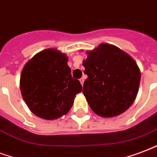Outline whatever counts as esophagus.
Returning a JSON list of instances; mask_svg holds the SVG:
<instances>
[{
	"mask_svg": "<svg viewBox=\"0 0 157 157\" xmlns=\"http://www.w3.org/2000/svg\"><path fill=\"white\" fill-rule=\"evenodd\" d=\"M79 81H80V83H81V84H82V85H83V82H84V78H80Z\"/></svg>",
	"mask_w": 157,
	"mask_h": 157,
	"instance_id": "1",
	"label": "esophagus"
}]
</instances>
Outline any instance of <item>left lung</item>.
Listing matches in <instances>:
<instances>
[{
    "label": "left lung",
    "instance_id": "obj_1",
    "mask_svg": "<svg viewBox=\"0 0 157 157\" xmlns=\"http://www.w3.org/2000/svg\"><path fill=\"white\" fill-rule=\"evenodd\" d=\"M83 95L90 108L101 117H112L124 113L135 101L141 73L131 56L117 47L101 44L83 60Z\"/></svg>",
    "mask_w": 157,
    "mask_h": 157
}]
</instances>
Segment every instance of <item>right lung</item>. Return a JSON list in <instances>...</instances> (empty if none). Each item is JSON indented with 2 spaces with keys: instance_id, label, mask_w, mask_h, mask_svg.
I'll return each mask as SVG.
<instances>
[{
  "instance_id": "obj_1",
  "label": "right lung",
  "mask_w": 157,
  "mask_h": 157,
  "mask_svg": "<svg viewBox=\"0 0 157 157\" xmlns=\"http://www.w3.org/2000/svg\"><path fill=\"white\" fill-rule=\"evenodd\" d=\"M68 58L55 49L40 52L27 62L21 72L23 99L36 116L53 120L72 108L82 85L72 77Z\"/></svg>"
}]
</instances>
